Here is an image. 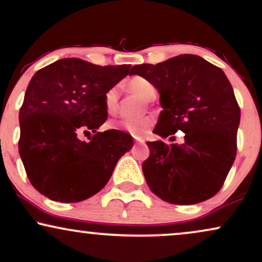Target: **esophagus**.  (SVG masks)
Wrapping results in <instances>:
<instances>
[{
    "instance_id": "obj_1",
    "label": "esophagus",
    "mask_w": 262,
    "mask_h": 262,
    "mask_svg": "<svg viewBox=\"0 0 262 262\" xmlns=\"http://www.w3.org/2000/svg\"><path fill=\"white\" fill-rule=\"evenodd\" d=\"M134 139H135V141H137L138 144H144V143H145V140L143 139V138H139V137H134Z\"/></svg>"
}]
</instances>
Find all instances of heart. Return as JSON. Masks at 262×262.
<instances>
[{"label":"heart","mask_w":262,"mask_h":262,"mask_svg":"<svg viewBox=\"0 0 262 262\" xmlns=\"http://www.w3.org/2000/svg\"><path fill=\"white\" fill-rule=\"evenodd\" d=\"M125 86L129 91L137 94L141 99L145 101L154 100L156 97L157 90L156 86L146 78L135 75L132 77L130 79L125 81ZM118 100H119V89L117 85L108 88L106 90L105 95H103V105L105 110L108 115H115L118 110ZM155 119L152 117H144L138 121H119L117 123H111L110 127L123 129V130L128 132L134 137H143L149 132V129L152 127Z\"/></svg>","instance_id":"1"}]
</instances>
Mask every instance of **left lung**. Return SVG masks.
I'll return each mask as SVG.
<instances>
[{
	"label": "left lung",
	"instance_id": "8db88e82",
	"mask_svg": "<svg viewBox=\"0 0 262 262\" xmlns=\"http://www.w3.org/2000/svg\"><path fill=\"white\" fill-rule=\"evenodd\" d=\"M130 73L149 79L160 93L163 110L154 133L162 138L185 133L181 145L146 143L150 156L143 172L151 191L174 205L212 198L237 155L241 108L226 74L196 55L137 64Z\"/></svg>",
	"mask_w": 262,
	"mask_h": 262
}]
</instances>
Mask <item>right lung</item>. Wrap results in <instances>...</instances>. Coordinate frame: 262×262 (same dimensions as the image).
<instances>
[{
	"mask_svg": "<svg viewBox=\"0 0 262 262\" xmlns=\"http://www.w3.org/2000/svg\"><path fill=\"white\" fill-rule=\"evenodd\" d=\"M130 66H96L63 58L37 71L19 110V155L34 188L59 203L95 195L133 146L124 132H97L106 122L103 95ZM93 131L90 142L79 135Z\"/></svg>",
	"mask_w": 262,
	"mask_h": 262,
	"instance_id": "1",
	"label": "right lung"
}]
</instances>
